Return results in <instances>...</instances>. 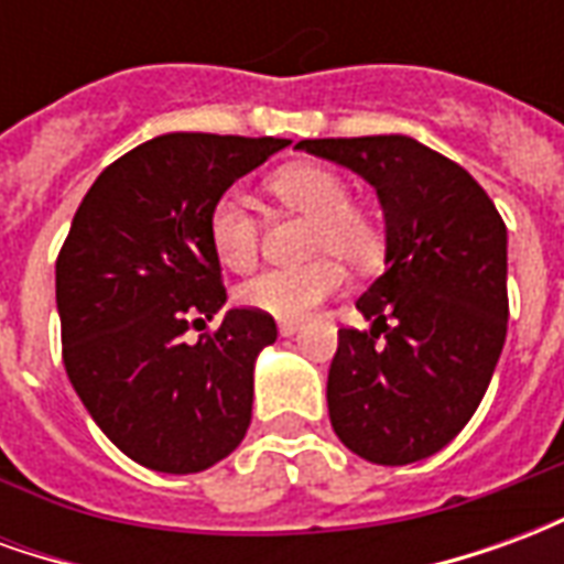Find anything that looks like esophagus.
I'll use <instances>...</instances> for the list:
<instances>
[{
    "mask_svg": "<svg viewBox=\"0 0 564 564\" xmlns=\"http://www.w3.org/2000/svg\"><path fill=\"white\" fill-rule=\"evenodd\" d=\"M299 326H302V323H295V319H281V323H278V329H281L283 338L295 335V332H299Z\"/></svg>",
    "mask_w": 564,
    "mask_h": 564,
    "instance_id": "esophagus-1",
    "label": "esophagus"
}]
</instances>
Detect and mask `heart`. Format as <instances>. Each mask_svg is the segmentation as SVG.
<instances>
[{"label":"heart","instance_id":"heart-1","mask_svg":"<svg viewBox=\"0 0 564 564\" xmlns=\"http://www.w3.org/2000/svg\"><path fill=\"white\" fill-rule=\"evenodd\" d=\"M269 193L283 208L311 217L305 265L262 269L238 286V302L278 319H302L344 286V262L371 269L383 257V232L371 210L350 202V184L317 162H295L271 174ZM208 241L226 269L245 271L259 257V220L245 198L223 193L208 210Z\"/></svg>","mask_w":564,"mask_h":564}]
</instances>
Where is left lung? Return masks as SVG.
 <instances>
[{
  "instance_id": "obj_1",
  "label": "left lung",
  "mask_w": 564,
  "mask_h": 564,
  "mask_svg": "<svg viewBox=\"0 0 564 564\" xmlns=\"http://www.w3.org/2000/svg\"><path fill=\"white\" fill-rule=\"evenodd\" d=\"M295 148L362 174L387 220V271L356 302L371 332H338L332 429L375 465L425 459L471 420L505 347V220L462 165L408 135Z\"/></svg>"
}]
</instances>
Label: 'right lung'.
<instances>
[{
  "label": "right lung",
  "instance_id": "obj_1",
  "mask_svg": "<svg viewBox=\"0 0 564 564\" xmlns=\"http://www.w3.org/2000/svg\"><path fill=\"white\" fill-rule=\"evenodd\" d=\"M290 144L169 132L111 162L56 257V311L72 387L117 449L162 474L226 459L250 425L253 362L278 338L269 314L226 311L208 210Z\"/></svg>",
  "mask_w": 564,
  "mask_h": 564
}]
</instances>
